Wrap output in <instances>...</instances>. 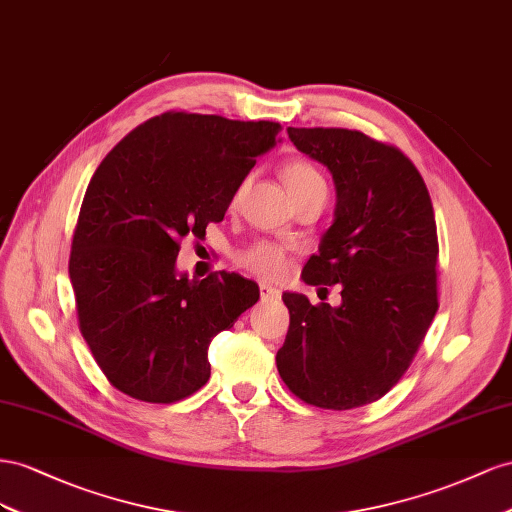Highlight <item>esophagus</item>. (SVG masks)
<instances>
[{"label": "esophagus", "mask_w": 512, "mask_h": 512, "mask_svg": "<svg viewBox=\"0 0 512 512\" xmlns=\"http://www.w3.org/2000/svg\"><path fill=\"white\" fill-rule=\"evenodd\" d=\"M259 296H261V300H266V302H276L281 298V289H276L268 283H261L259 285Z\"/></svg>", "instance_id": "esophagus-1"}]
</instances>
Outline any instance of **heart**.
I'll list each match as a JSON object with an SVG mask.
<instances>
[{"label":"heart","mask_w":512,"mask_h":512,"mask_svg":"<svg viewBox=\"0 0 512 512\" xmlns=\"http://www.w3.org/2000/svg\"><path fill=\"white\" fill-rule=\"evenodd\" d=\"M281 173H283V182L287 186V191L294 199L313 191L317 186H326L321 173L304 158L287 160ZM238 264L248 272H253L255 276H261V279H276V276H281L285 272L287 259L281 246H276L272 242H257L253 246L244 248V251L238 255Z\"/></svg>","instance_id":"heart-1"}]
</instances>
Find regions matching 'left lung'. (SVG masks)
Returning <instances> with one entry per match:
<instances>
[{
    "mask_svg": "<svg viewBox=\"0 0 512 512\" xmlns=\"http://www.w3.org/2000/svg\"><path fill=\"white\" fill-rule=\"evenodd\" d=\"M328 167L334 221L302 270L341 285V304L283 294L289 330L276 352L287 388L324 410L382 399L410 367L437 313V227L427 184L394 145L347 128H287Z\"/></svg>",
    "mask_w": 512,
    "mask_h": 512,
    "instance_id": "obj_1",
    "label": "left lung"
}]
</instances>
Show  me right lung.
Returning a JSON list of instances; mask_svg holds the SVG:
<instances>
[{
  "instance_id": "obj_1",
  "label": "right lung",
  "mask_w": 512,
  "mask_h": 512,
  "mask_svg": "<svg viewBox=\"0 0 512 512\" xmlns=\"http://www.w3.org/2000/svg\"><path fill=\"white\" fill-rule=\"evenodd\" d=\"M281 124L167 111L98 165L72 236L68 274L79 330L118 390L175 403L210 379L208 347L259 300L240 274L175 270L180 240L223 221Z\"/></svg>"
}]
</instances>
